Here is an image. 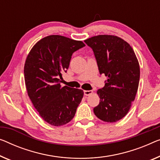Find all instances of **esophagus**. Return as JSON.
Listing matches in <instances>:
<instances>
[{"mask_svg": "<svg viewBox=\"0 0 160 160\" xmlns=\"http://www.w3.org/2000/svg\"><path fill=\"white\" fill-rule=\"evenodd\" d=\"M92 92H92V90H84V95H86V96L91 95Z\"/></svg>", "mask_w": 160, "mask_h": 160, "instance_id": "34e87169", "label": "esophagus"}]
</instances>
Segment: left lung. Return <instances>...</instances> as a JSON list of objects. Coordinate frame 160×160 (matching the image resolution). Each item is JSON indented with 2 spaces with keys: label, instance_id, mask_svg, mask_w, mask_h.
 <instances>
[{
  "label": "left lung",
  "instance_id": "1",
  "mask_svg": "<svg viewBox=\"0 0 160 160\" xmlns=\"http://www.w3.org/2000/svg\"><path fill=\"white\" fill-rule=\"evenodd\" d=\"M85 42L94 52L100 74L108 77L97 91L100 103L94 113L105 122H116L128 113L137 95L140 78L137 56L130 44L116 36H95Z\"/></svg>",
  "mask_w": 160,
  "mask_h": 160
}]
</instances>
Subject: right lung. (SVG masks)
Returning <instances> with one entry per match:
<instances>
[{"label":"right lung","instance_id":"add662e5","mask_svg":"<svg viewBox=\"0 0 160 160\" xmlns=\"http://www.w3.org/2000/svg\"><path fill=\"white\" fill-rule=\"evenodd\" d=\"M85 44L59 35H50L35 44L24 65L28 95L39 116L54 126L65 125L75 115L82 90L60 85L73 52Z\"/></svg>","mask_w":160,"mask_h":160}]
</instances>
